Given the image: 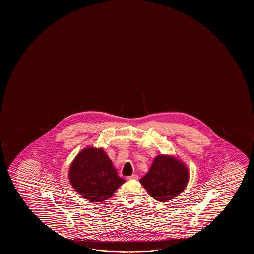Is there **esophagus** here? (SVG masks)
I'll return each instance as SVG.
<instances>
[{"instance_id":"obj_1","label":"esophagus","mask_w":254,"mask_h":254,"mask_svg":"<svg viewBox=\"0 0 254 254\" xmlns=\"http://www.w3.org/2000/svg\"><path fill=\"white\" fill-rule=\"evenodd\" d=\"M127 179H128V180H138L139 176H138V174H132L131 176L127 177Z\"/></svg>"}]
</instances>
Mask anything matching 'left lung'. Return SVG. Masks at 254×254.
Returning <instances> with one entry per match:
<instances>
[{"instance_id": "obj_1", "label": "left lung", "mask_w": 254, "mask_h": 254, "mask_svg": "<svg viewBox=\"0 0 254 254\" xmlns=\"http://www.w3.org/2000/svg\"><path fill=\"white\" fill-rule=\"evenodd\" d=\"M188 181L189 170L187 165L168 154L155 157L148 173L139 180L151 197L164 203L181 194Z\"/></svg>"}]
</instances>
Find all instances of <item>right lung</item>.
<instances>
[{
	"instance_id": "1",
	"label": "right lung",
	"mask_w": 254,
	"mask_h": 254,
	"mask_svg": "<svg viewBox=\"0 0 254 254\" xmlns=\"http://www.w3.org/2000/svg\"><path fill=\"white\" fill-rule=\"evenodd\" d=\"M68 179L74 191L93 203L111 198L125 182L103 148L94 146L77 154L70 165Z\"/></svg>"
}]
</instances>
